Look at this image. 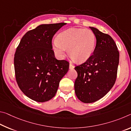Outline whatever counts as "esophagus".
I'll return each instance as SVG.
<instances>
[{
  "label": "esophagus",
  "instance_id": "34e87169",
  "mask_svg": "<svg viewBox=\"0 0 131 131\" xmlns=\"http://www.w3.org/2000/svg\"><path fill=\"white\" fill-rule=\"evenodd\" d=\"M74 67V66L73 65H72V63H70V64H69V69H73Z\"/></svg>",
  "mask_w": 131,
  "mask_h": 131
}]
</instances>
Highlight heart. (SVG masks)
Here are the masks:
<instances>
[{
    "instance_id": "heart-1",
    "label": "heart",
    "mask_w": 131,
    "mask_h": 131,
    "mask_svg": "<svg viewBox=\"0 0 131 131\" xmlns=\"http://www.w3.org/2000/svg\"><path fill=\"white\" fill-rule=\"evenodd\" d=\"M95 45V36L92 30L84 28H69L58 35L53 48L58 57L63 58L66 48L72 58L79 62L91 57Z\"/></svg>"
}]
</instances>
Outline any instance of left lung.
<instances>
[{"instance_id":"left-lung-1","label":"left lung","mask_w":131,"mask_h":131,"mask_svg":"<svg viewBox=\"0 0 131 131\" xmlns=\"http://www.w3.org/2000/svg\"><path fill=\"white\" fill-rule=\"evenodd\" d=\"M96 38V45L91 57L75 66L78 77L74 91L84 103L95 102L111 90L117 76L119 53L110 35L90 27Z\"/></svg>"}]
</instances>
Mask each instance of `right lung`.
I'll return each mask as SVG.
<instances>
[{
	"label": "right lung",
	"mask_w": 131,
	"mask_h": 131,
	"mask_svg": "<svg viewBox=\"0 0 131 131\" xmlns=\"http://www.w3.org/2000/svg\"><path fill=\"white\" fill-rule=\"evenodd\" d=\"M65 23L42 24L22 37L14 58L16 80L20 90L37 102L52 99L69 70L66 60H57L52 49L53 36Z\"/></svg>",
	"instance_id": "add662e5"
}]
</instances>
